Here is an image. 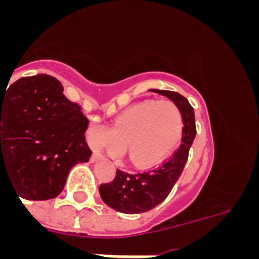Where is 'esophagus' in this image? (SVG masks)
<instances>
[{
    "label": "esophagus",
    "instance_id": "esophagus-1",
    "mask_svg": "<svg viewBox=\"0 0 259 259\" xmlns=\"http://www.w3.org/2000/svg\"><path fill=\"white\" fill-rule=\"evenodd\" d=\"M100 157H101V154H100V153H98V152H93V154H92V157H91V159H92V161L95 162V161H97V159Z\"/></svg>",
    "mask_w": 259,
    "mask_h": 259
}]
</instances>
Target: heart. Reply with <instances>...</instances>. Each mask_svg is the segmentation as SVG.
<instances>
[{
	"instance_id": "obj_1",
	"label": "heart",
	"mask_w": 259,
	"mask_h": 259,
	"mask_svg": "<svg viewBox=\"0 0 259 259\" xmlns=\"http://www.w3.org/2000/svg\"><path fill=\"white\" fill-rule=\"evenodd\" d=\"M183 132V115L171 100H145L119 114L113 127L93 123L88 141L95 149L122 155L128 144L130 158L137 166L162 161L178 144Z\"/></svg>"
}]
</instances>
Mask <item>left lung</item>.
I'll return each instance as SVG.
<instances>
[{"label": "left lung", "instance_id": "1", "mask_svg": "<svg viewBox=\"0 0 259 259\" xmlns=\"http://www.w3.org/2000/svg\"><path fill=\"white\" fill-rule=\"evenodd\" d=\"M150 92L166 96L180 109L184 124L182 143L159 166L132 174L118 168L113 182L100 185V194L107 206L125 214L149 211L170 194L182 175L188 159L189 148L196 136L193 107L184 96L172 91L159 89H150Z\"/></svg>", "mask_w": 259, "mask_h": 259}]
</instances>
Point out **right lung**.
<instances>
[{"label": "right lung", "instance_id": "obj_1", "mask_svg": "<svg viewBox=\"0 0 259 259\" xmlns=\"http://www.w3.org/2000/svg\"><path fill=\"white\" fill-rule=\"evenodd\" d=\"M87 127L81 107L50 75L20 77L0 89V180L4 172L26 200L57 197L71 167L92 154Z\"/></svg>", "mask_w": 259, "mask_h": 259}]
</instances>
